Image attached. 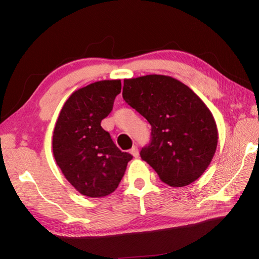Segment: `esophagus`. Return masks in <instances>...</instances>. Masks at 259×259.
<instances>
[{"label":"esophagus","mask_w":259,"mask_h":259,"mask_svg":"<svg viewBox=\"0 0 259 259\" xmlns=\"http://www.w3.org/2000/svg\"><path fill=\"white\" fill-rule=\"evenodd\" d=\"M130 153L133 154L134 157H138L139 155V151H138V147L137 146H133V148L130 150Z\"/></svg>","instance_id":"1"}]
</instances>
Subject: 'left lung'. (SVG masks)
<instances>
[{"mask_svg":"<svg viewBox=\"0 0 259 259\" xmlns=\"http://www.w3.org/2000/svg\"><path fill=\"white\" fill-rule=\"evenodd\" d=\"M123 99L152 126L151 142L140 151L163 183L190 185L214 155L217 125L211 112L187 85L165 75L126 78Z\"/></svg>","mask_w":259,"mask_h":259,"instance_id":"left-lung-1","label":"left lung"}]
</instances>
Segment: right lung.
<instances>
[{"mask_svg":"<svg viewBox=\"0 0 259 259\" xmlns=\"http://www.w3.org/2000/svg\"><path fill=\"white\" fill-rule=\"evenodd\" d=\"M120 93V80L81 88L69 96L56 122L55 160L72 186L89 198H102L115 191L133 159L117 148L100 125Z\"/></svg>","mask_w":259,"mask_h":259,"instance_id":"right-lung-1","label":"right lung"}]
</instances>
